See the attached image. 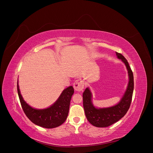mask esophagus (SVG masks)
Returning a JSON list of instances; mask_svg holds the SVG:
<instances>
[{
	"label": "esophagus",
	"mask_w": 153,
	"mask_h": 153,
	"mask_svg": "<svg viewBox=\"0 0 153 153\" xmlns=\"http://www.w3.org/2000/svg\"><path fill=\"white\" fill-rule=\"evenodd\" d=\"M74 88L76 91H82L84 88V83L82 80L79 79L76 80L75 82L74 83Z\"/></svg>",
	"instance_id": "1"
}]
</instances>
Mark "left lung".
<instances>
[{
    "mask_svg": "<svg viewBox=\"0 0 153 153\" xmlns=\"http://www.w3.org/2000/svg\"><path fill=\"white\" fill-rule=\"evenodd\" d=\"M116 55L125 63L129 76L126 91L120 102L110 107L97 108L92 104V93L89 88H86L82 95L83 107L86 118L90 123L96 127H107L116 123L125 116L131 105L134 89L133 72L124 56L117 52Z\"/></svg>",
    "mask_w": 153,
    "mask_h": 153,
    "instance_id": "left-lung-1",
    "label": "left lung"
}]
</instances>
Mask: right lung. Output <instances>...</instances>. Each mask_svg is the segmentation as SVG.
Masks as SVG:
<instances>
[{
	"instance_id": "add662e5",
	"label": "right lung",
	"mask_w": 153,
	"mask_h": 153,
	"mask_svg": "<svg viewBox=\"0 0 153 153\" xmlns=\"http://www.w3.org/2000/svg\"><path fill=\"white\" fill-rule=\"evenodd\" d=\"M17 91L22 109L27 117L34 124L46 128H53L62 125L68 117L70 102L74 91L72 86L64 89L58 99L53 105L45 109L30 107L23 100L17 81Z\"/></svg>"
}]
</instances>
